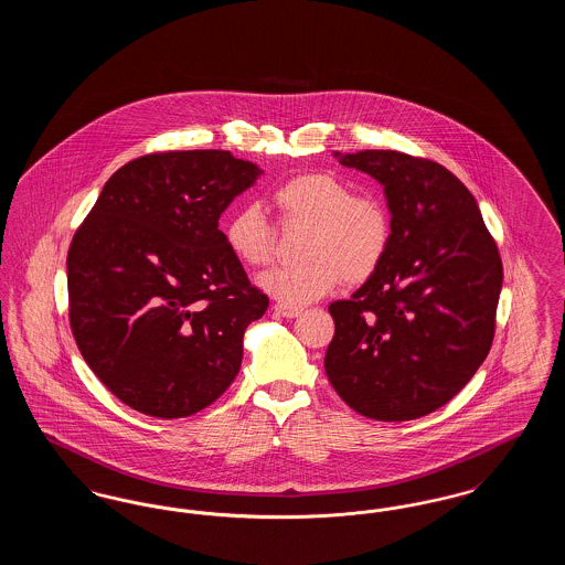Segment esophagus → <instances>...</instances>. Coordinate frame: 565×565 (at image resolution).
I'll return each instance as SVG.
<instances>
[{"mask_svg":"<svg viewBox=\"0 0 565 565\" xmlns=\"http://www.w3.org/2000/svg\"><path fill=\"white\" fill-rule=\"evenodd\" d=\"M273 309H275L277 316H281V318H286V320L298 318V313H300L298 307H290V305H284V302H277Z\"/></svg>","mask_w":565,"mask_h":565,"instance_id":"esophagus-1","label":"esophagus"}]
</instances>
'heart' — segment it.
<instances>
[{
	"mask_svg": "<svg viewBox=\"0 0 565 565\" xmlns=\"http://www.w3.org/2000/svg\"><path fill=\"white\" fill-rule=\"evenodd\" d=\"M273 199L286 224L307 226L300 265L273 267L256 284L275 300L302 307L332 292L343 277L360 284L375 273L392 243V215L375 194H353L350 182L313 171L284 182ZM228 252L245 267L267 265L275 231L260 205H243L224 226Z\"/></svg>",
	"mask_w": 565,
	"mask_h": 565,
	"instance_id": "heart-1",
	"label": "heart"
}]
</instances>
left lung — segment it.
Instances as JSON below:
<instances>
[{"instance_id":"1","label":"left lung","mask_w":565,"mask_h":565,"mask_svg":"<svg viewBox=\"0 0 565 565\" xmlns=\"http://www.w3.org/2000/svg\"><path fill=\"white\" fill-rule=\"evenodd\" d=\"M383 186L392 243L381 267L328 311L323 369L343 403L408 422L449 403L483 364L502 260L470 190L443 164L394 150L334 152Z\"/></svg>"}]
</instances>
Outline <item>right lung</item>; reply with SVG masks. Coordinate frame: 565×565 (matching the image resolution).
Masks as SVG:
<instances>
[{"label": "right lung", "instance_id": "right-lung-1", "mask_svg": "<svg viewBox=\"0 0 565 565\" xmlns=\"http://www.w3.org/2000/svg\"><path fill=\"white\" fill-rule=\"evenodd\" d=\"M263 169L228 150L148 154L120 167L67 254L82 358L135 411L178 419L242 369L243 332L269 298L249 286L217 220Z\"/></svg>", "mask_w": 565, "mask_h": 565}]
</instances>
